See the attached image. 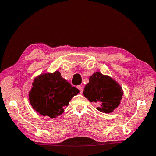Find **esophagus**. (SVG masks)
Masks as SVG:
<instances>
[{
	"instance_id": "obj_1",
	"label": "esophagus",
	"mask_w": 156,
	"mask_h": 156,
	"mask_svg": "<svg viewBox=\"0 0 156 156\" xmlns=\"http://www.w3.org/2000/svg\"><path fill=\"white\" fill-rule=\"evenodd\" d=\"M77 88L79 89V90H80V93L81 94L83 92V87L82 86H77Z\"/></svg>"
}]
</instances>
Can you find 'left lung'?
I'll use <instances>...</instances> for the list:
<instances>
[{
	"instance_id": "1",
	"label": "left lung",
	"mask_w": 156,
	"mask_h": 156,
	"mask_svg": "<svg viewBox=\"0 0 156 156\" xmlns=\"http://www.w3.org/2000/svg\"><path fill=\"white\" fill-rule=\"evenodd\" d=\"M123 94L121 86L110 76L100 72L90 76L83 90L84 97L99 105L97 109L103 113H111L118 107Z\"/></svg>"
}]
</instances>
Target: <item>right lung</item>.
<instances>
[{"mask_svg": "<svg viewBox=\"0 0 156 156\" xmlns=\"http://www.w3.org/2000/svg\"><path fill=\"white\" fill-rule=\"evenodd\" d=\"M29 91L32 108L42 116L55 118L64 112L71 99L80 90L62 78L59 71L41 74Z\"/></svg>", "mask_w": 156, "mask_h": 156, "instance_id": "right-lung-1", "label": "right lung"}]
</instances>
